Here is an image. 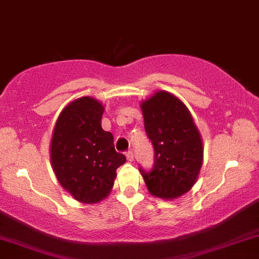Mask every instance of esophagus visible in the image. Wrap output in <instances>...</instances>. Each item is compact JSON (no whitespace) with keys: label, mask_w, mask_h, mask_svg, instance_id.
I'll use <instances>...</instances> for the list:
<instances>
[{"label":"esophagus","mask_w":259,"mask_h":259,"mask_svg":"<svg viewBox=\"0 0 259 259\" xmlns=\"http://www.w3.org/2000/svg\"><path fill=\"white\" fill-rule=\"evenodd\" d=\"M125 156H126V160L127 161H130V162L134 161V153H133L132 150H129V151L125 153Z\"/></svg>","instance_id":"34e87169"}]
</instances>
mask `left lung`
Returning <instances> with one entry per match:
<instances>
[{
  "instance_id": "8db88e82",
  "label": "left lung",
  "mask_w": 259,
  "mask_h": 259,
  "mask_svg": "<svg viewBox=\"0 0 259 259\" xmlns=\"http://www.w3.org/2000/svg\"><path fill=\"white\" fill-rule=\"evenodd\" d=\"M145 132L155 149L151 172L140 169L150 194L172 200L186 194L198 180L204 157L203 139L180 98L157 91L140 103Z\"/></svg>"
}]
</instances>
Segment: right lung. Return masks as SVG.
<instances>
[{
    "instance_id": "right-lung-1",
    "label": "right lung",
    "mask_w": 259,
    "mask_h": 259,
    "mask_svg": "<svg viewBox=\"0 0 259 259\" xmlns=\"http://www.w3.org/2000/svg\"><path fill=\"white\" fill-rule=\"evenodd\" d=\"M104 106L92 97L73 99L61 110L50 141L56 180L79 203L96 204L112 192L116 168L125 163L112 133L102 129Z\"/></svg>"
}]
</instances>
